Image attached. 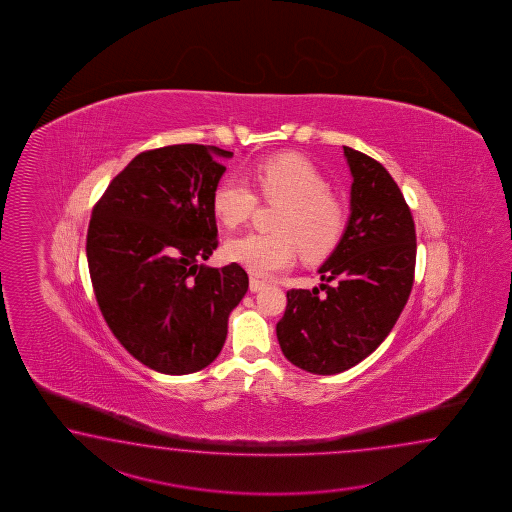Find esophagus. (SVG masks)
I'll return each mask as SVG.
<instances>
[{
	"label": "esophagus",
	"instance_id": "34e87169",
	"mask_svg": "<svg viewBox=\"0 0 512 512\" xmlns=\"http://www.w3.org/2000/svg\"><path fill=\"white\" fill-rule=\"evenodd\" d=\"M265 285L267 283L263 282V280H258V278H251V293H260L261 289H265Z\"/></svg>",
	"mask_w": 512,
	"mask_h": 512
}]
</instances>
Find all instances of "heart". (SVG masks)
<instances>
[{
	"label": "heart",
	"mask_w": 512,
	"mask_h": 512,
	"mask_svg": "<svg viewBox=\"0 0 512 512\" xmlns=\"http://www.w3.org/2000/svg\"><path fill=\"white\" fill-rule=\"evenodd\" d=\"M252 177L261 199L282 208L272 221V234L249 232L227 241L230 261L267 276L289 267L298 252L304 260L318 261L337 249L348 214L315 164L298 153H282L256 164ZM210 205L219 225L232 230L249 221L258 197L240 177H225L214 186Z\"/></svg>",
	"instance_id": "1"
}]
</instances>
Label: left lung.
<instances>
[{"label": "left lung", "instance_id": "left-lung-1", "mask_svg": "<svg viewBox=\"0 0 512 512\" xmlns=\"http://www.w3.org/2000/svg\"><path fill=\"white\" fill-rule=\"evenodd\" d=\"M351 216L337 249L318 269L320 289L287 291L276 324L294 366L335 375L366 359L390 335L412 293L415 225L392 175L366 153L344 146Z\"/></svg>", "mask_w": 512, "mask_h": 512}]
</instances>
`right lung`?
Returning a JSON list of instances; mask_svg holds the SVG:
<instances>
[{"label":"right lung","instance_id":"obj_1","mask_svg":"<svg viewBox=\"0 0 512 512\" xmlns=\"http://www.w3.org/2000/svg\"><path fill=\"white\" fill-rule=\"evenodd\" d=\"M232 152L172 144L139 153L93 207L87 265L111 333L144 366L185 375L207 368L249 289L238 263L212 269V190Z\"/></svg>","mask_w":512,"mask_h":512}]
</instances>
